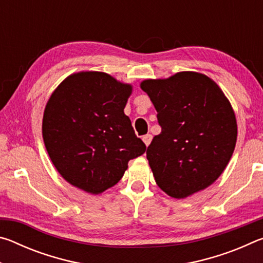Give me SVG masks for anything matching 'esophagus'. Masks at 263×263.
<instances>
[{
	"mask_svg": "<svg viewBox=\"0 0 263 263\" xmlns=\"http://www.w3.org/2000/svg\"><path fill=\"white\" fill-rule=\"evenodd\" d=\"M151 140H152V135H146L142 137V141L145 142L146 146H148L151 144Z\"/></svg>",
	"mask_w": 263,
	"mask_h": 263,
	"instance_id": "1",
	"label": "esophagus"
}]
</instances>
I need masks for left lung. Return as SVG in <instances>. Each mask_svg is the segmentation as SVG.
Segmentation results:
<instances>
[{"instance_id":"1","label":"left lung","mask_w":263,"mask_h":263,"mask_svg":"<svg viewBox=\"0 0 263 263\" xmlns=\"http://www.w3.org/2000/svg\"><path fill=\"white\" fill-rule=\"evenodd\" d=\"M140 87L161 126L146 151L157 184L174 198L208 188L228 166L237 141V121L224 92L196 72L145 80Z\"/></svg>"}]
</instances>
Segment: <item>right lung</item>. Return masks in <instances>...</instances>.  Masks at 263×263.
I'll return each mask as SVG.
<instances>
[{
  "mask_svg": "<svg viewBox=\"0 0 263 263\" xmlns=\"http://www.w3.org/2000/svg\"><path fill=\"white\" fill-rule=\"evenodd\" d=\"M130 84L102 72H81L64 80L48 100L43 138L57 171L70 184L101 194L118 183L127 162L146 145L124 114Z\"/></svg>",
  "mask_w": 263,
  "mask_h": 263,
  "instance_id": "1",
  "label": "right lung"
}]
</instances>
